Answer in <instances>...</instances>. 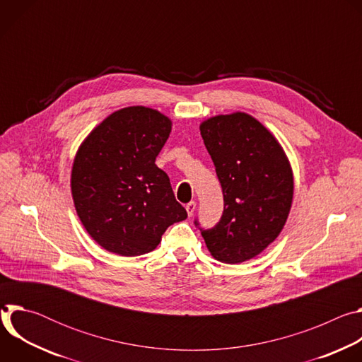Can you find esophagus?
<instances>
[{
  "instance_id": "34e87169",
  "label": "esophagus",
  "mask_w": 362,
  "mask_h": 362,
  "mask_svg": "<svg viewBox=\"0 0 362 362\" xmlns=\"http://www.w3.org/2000/svg\"><path fill=\"white\" fill-rule=\"evenodd\" d=\"M194 209H196V202H189L186 204V211H187V215L192 216L194 214Z\"/></svg>"
}]
</instances>
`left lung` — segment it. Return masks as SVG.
I'll use <instances>...</instances> for the list:
<instances>
[{"mask_svg":"<svg viewBox=\"0 0 362 362\" xmlns=\"http://www.w3.org/2000/svg\"><path fill=\"white\" fill-rule=\"evenodd\" d=\"M200 134L223 192L219 222L199 228L215 259L239 264L261 253L281 233L289 215L293 177L276 139L249 115L216 116Z\"/></svg>","mask_w":362,"mask_h":362,"instance_id":"obj_1","label":"left lung"}]
</instances>
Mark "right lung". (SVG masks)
Listing matches in <instances>:
<instances>
[{
  "instance_id": "1",
  "label": "right lung",
  "mask_w": 362,
  "mask_h": 362,
  "mask_svg": "<svg viewBox=\"0 0 362 362\" xmlns=\"http://www.w3.org/2000/svg\"><path fill=\"white\" fill-rule=\"evenodd\" d=\"M170 130L158 110L133 106L110 115L80 146L71 172L76 211L109 252L144 255L187 218L169 176L154 163Z\"/></svg>"
}]
</instances>
